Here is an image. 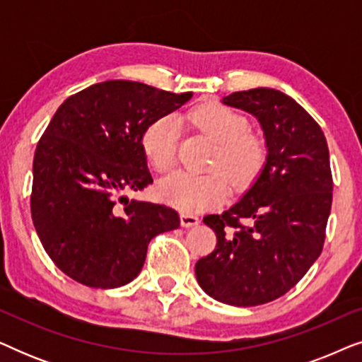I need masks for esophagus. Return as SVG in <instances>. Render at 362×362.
Masks as SVG:
<instances>
[{
	"instance_id": "obj_1",
	"label": "esophagus",
	"mask_w": 362,
	"mask_h": 362,
	"mask_svg": "<svg viewBox=\"0 0 362 362\" xmlns=\"http://www.w3.org/2000/svg\"><path fill=\"white\" fill-rule=\"evenodd\" d=\"M199 224V217L196 214H189V212H182L181 214V226L182 227H194Z\"/></svg>"
}]
</instances>
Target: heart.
<instances>
[{
	"mask_svg": "<svg viewBox=\"0 0 362 362\" xmlns=\"http://www.w3.org/2000/svg\"><path fill=\"white\" fill-rule=\"evenodd\" d=\"M191 122L219 143L207 175L176 173L160 185V197L177 209L191 212L219 204L232 186H249L267 161V143L259 133L247 130L240 113L217 102H207L191 112ZM180 125L173 115L153 120L141 135L146 160L158 173L171 171L176 165ZM230 177L227 178L226 176Z\"/></svg>",
	"mask_w": 362,
	"mask_h": 362,
	"instance_id": "1",
	"label": "heart"
}]
</instances>
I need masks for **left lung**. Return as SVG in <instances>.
<instances>
[{
    "mask_svg": "<svg viewBox=\"0 0 362 362\" xmlns=\"http://www.w3.org/2000/svg\"><path fill=\"white\" fill-rule=\"evenodd\" d=\"M222 103L259 120L267 161L239 202L204 217L217 244L197 260L196 279L217 301L257 306L293 288L323 250L333 201L329 151L318 123L284 92L250 88Z\"/></svg>",
    "mask_w": 362,
    "mask_h": 362,
    "instance_id": "left-lung-1",
    "label": "left lung"
}]
</instances>
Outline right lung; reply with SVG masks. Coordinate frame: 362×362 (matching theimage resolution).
Masks as SVG:
<instances>
[{
    "instance_id": "obj_1",
    "label": "right lung",
    "mask_w": 362,
    "mask_h": 362,
    "mask_svg": "<svg viewBox=\"0 0 362 362\" xmlns=\"http://www.w3.org/2000/svg\"><path fill=\"white\" fill-rule=\"evenodd\" d=\"M192 97L107 81L71 95L37 143L31 216L54 264L78 284L117 288L143 269L153 237L180 227L171 207L128 199L151 185L145 128Z\"/></svg>"
}]
</instances>
